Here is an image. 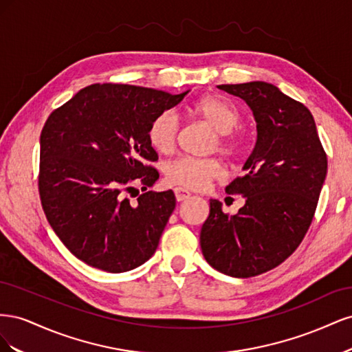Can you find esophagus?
<instances>
[{
    "mask_svg": "<svg viewBox=\"0 0 352 352\" xmlns=\"http://www.w3.org/2000/svg\"><path fill=\"white\" fill-rule=\"evenodd\" d=\"M175 195H176V199L180 202V201L188 199L190 197V192L185 188H175Z\"/></svg>",
    "mask_w": 352,
    "mask_h": 352,
    "instance_id": "34e87169",
    "label": "esophagus"
}]
</instances>
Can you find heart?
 I'll list each match as a JSON object with an SVG mask.
<instances>
[{"mask_svg":"<svg viewBox=\"0 0 352 352\" xmlns=\"http://www.w3.org/2000/svg\"><path fill=\"white\" fill-rule=\"evenodd\" d=\"M189 114L206 122L212 131L219 135V148L221 151H232V144L228 136L236 129L241 122V114L235 105L223 100L217 95H206L188 109ZM179 131V117L173 110L160 113L148 127V142L153 150L160 154H168L173 150ZM225 175V168L217 160H199L192 157H182L166 166V177L170 182L189 188L202 189L212 179H219Z\"/></svg>","mask_w":352,"mask_h":352,"instance_id":"1","label":"heart"}]
</instances>
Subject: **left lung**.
I'll use <instances>...</instances> for the list:
<instances>
[{
    "instance_id": "1",
    "label": "left lung",
    "mask_w": 352,
    "mask_h": 352,
    "mask_svg": "<svg viewBox=\"0 0 352 352\" xmlns=\"http://www.w3.org/2000/svg\"><path fill=\"white\" fill-rule=\"evenodd\" d=\"M247 102L257 124V141L243 176L226 192L245 204L235 216L210 199L201 228L202 255L212 269L232 278H252L274 269L298 248L311 225L323 188L327 158L313 114L305 105L263 80L219 85Z\"/></svg>"
}]
</instances>
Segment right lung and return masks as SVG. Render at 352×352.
I'll use <instances>...</instances> for the list:
<instances>
[{"mask_svg": "<svg viewBox=\"0 0 352 352\" xmlns=\"http://www.w3.org/2000/svg\"><path fill=\"white\" fill-rule=\"evenodd\" d=\"M188 92L95 83L50 114L41 132L42 207L60 241L91 267L123 273L154 255L176 207L173 190H148L135 204L126 192L133 182L155 184L148 127Z\"/></svg>", "mask_w": 352, "mask_h": 352, "instance_id": "1", "label": "right lung"}]
</instances>
